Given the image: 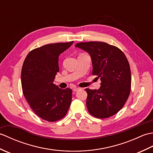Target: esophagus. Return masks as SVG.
<instances>
[{"label": "esophagus", "mask_w": 153, "mask_h": 153, "mask_svg": "<svg viewBox=\"0 0 153 153\" xmlns=\"http://www.w3.org/2000/svg\"><path fill=\"white\" fill-rule=\"evenodd\" d=\"M79 90H81V88H79V87H74V88L73 89L74 91H79Z\"/></svg>", "instance_id": "obj_1"}]
</instances>
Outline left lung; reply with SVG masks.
<instances>
[{"label": "left lung", "instance_id": "8db88e82", "mask_svg": "<svg viewBox=\"0 0 153 153\" xmlns=\"http://www.w3.org/2000/svg\"><path fill=\"white\" fill-rule=\"evenodd\" d=\"M76 47L90 54L92 74L101 81L98 90L85 89L90 114L97 118L116 114L124 106L131 91V70L125 54L118 47L104 42L79 43Z\"/></svg>", "mask_w": 153, "mask_h": 153}]
</instances>
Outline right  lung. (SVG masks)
<instances>
[{"label": "right lung", "mask_w": 153, "mask_h": 153, "mask_svg": "<svg viewBox=\"0 0 153 153\" xmlns=\"http://www.w3.org/2000/svg\"><path fill=\"white\" fill-rule=\"evenodd\" d=\"M74 41L45 45L30 51L23 64L22 91L31 109L39 118L56 122L66 116L72 91L53 83L59 71L58 57Z\"/></svg>", "instance_id": "1"}]
</instances>
